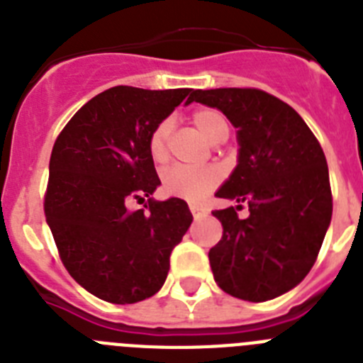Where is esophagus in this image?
Returning a JSON list of instances; mask_svg holds the SVG:
<instances>
[{"label":"esophagus","mask_w":363,"mask_h":363,"mask_svg":"<svg viewBox=\"0 0 363 363\" xmlns=\"http://www.w3.org/2000/svg\"><path fill=\"white\" fill-rule=\"evenodd\" d=\"M189 207H191V213H192V216H194V220H200V218L205 216V211L201 209L198 203H191Z\"/></svg>","instance_id":"obj_1"}]
</instances>
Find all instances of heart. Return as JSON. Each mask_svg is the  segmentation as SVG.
I'll return each instance as SVG.
<instances>
[{
  "instance_id": "heart-1",
  "label": "heart",
  "mask_w": 363,
  "mask_h": 363,
  "mask_svg": "<svg viewBox=\"0 0 363 363\" xmlns=\"http://www.w3.org/2000/svg\"><path fill=\"white\" fill-rule=\"evenodd\" d=\"M192 123L211 143L225 142L229 136V123L221 112L214 108H200L192 114ZM172 130V120L160 121L149 136V156L154 163H165L169 158V136ZM220 172L213 167H172L163 174V191L172 196L201 200L218 184Z\"/></svg>"
}]
</instances>
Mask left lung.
Returning <instances> with one entry per match:
<instances>
[{"label": "left lung", "mask_w": 363, "mask_h": 363, "mask_svg": "<svg viewBox=\"0 0 363 363\" xmlns=\"http://www.w3.org/2000/svg\"><path fill=\"white\" fill-rule=\"evenodd\" d=\"M218 108L236 129L238 163L216 191L223 236L209 251L221 291L265 301L294 289L316 262L333 216L325 154L301 116L258 89L191 91L187 105ZM250 205L240 220L235 211Z\"/></svg>", "instance_id": "obj_1"}]
</instances>
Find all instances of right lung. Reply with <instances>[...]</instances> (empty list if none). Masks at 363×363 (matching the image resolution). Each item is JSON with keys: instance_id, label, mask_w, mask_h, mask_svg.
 <instances>
[{"instance_id": "right-lung-1", "label": "right lung", "mask_w": 363, "mask_h": 363, "mask_svg": "<svg viewBox=\"0 0 363 363\" xmlns=\"http://www.w3.org/2000/svg\"><path fill=\"white\" fill-rule=\"evenodd\" d=\"M191 89L112 86L65 125L52 147L45 218L70 277L111 303H136L165 284L187 233V201L150 198L162 185L149 136ZM147 198V211H129Z\"/></svg>"}]
</instances>
